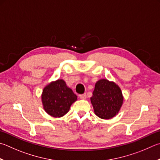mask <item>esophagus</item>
I'll list each match as a JSON object with an SVG mask.
<instances>
[{
	"label": "esophagus",
	"mask_w": 160,
	"mask_h": 160,
	"mask_svg": "<svg viewBox=\"0 0 160 160\" xmlns=\"http://www.w3.org/2000/svg\"><path fill=\"white\" fill-rule=\"evenodd\" d=\"M79 97L81 98V99H86L87 98V95L86 94H80Z\"/></svg>",
	"instance_id": "1"
}]
</instances>
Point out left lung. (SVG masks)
Listing matches in <instances>:
<instances>
[{
	"instance_id": "left-lung-1",
	"label": "left lung",
	"mask_w": 160,
	"mask_h": 160,
	"mask_svg": "<svg viewBox=\"0 0 160 160\" xmlns=\"http://www.w3.org/2000/svg\"><path fill=\"white\" fill-rule=\"evenodd\" d=\"M123 99L119 86L106 79L97 81L90 98L96 115L104 120L112 118L118 114L122 106Z\"/></svg>"
}]
</instances>
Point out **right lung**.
<instances>
[{
	"mask_svg": "<svg viewBox=\"0 0 160 160\" xmlns=\"http://www.w3.org/2000/svg\"><path fill=\"white\" fill-rule=\"evenodd\" d=\"M41 97L43 108L54 118L66 115L72 103L77 100V96L63 80H57L46 86Z\"/></svg>",
	"mask_w": 160,
	"mask_h": 160,
	"instance_id": "add662e5",
	"label": "right lung"
}]
</instances>
